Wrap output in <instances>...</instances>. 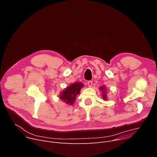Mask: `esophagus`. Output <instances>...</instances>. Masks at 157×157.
I'll return each instance as SVG.
<instances>
[{
	"label": "esophagus",
	"instance_id": "34e87169",
	"mask_svg": "<svg viewBox=\"0 0 157 157\" xmlns=\"http://www.w3.org/2000/svg\"><path fill=\"white\" fill-rule=\"evenodd\" d=\"M87 85L89 87H91L93 86V81H87Z\"/></svg>",
	"mask_w": 157,
	"mask_h": 157
}]
</instances>
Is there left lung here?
<instances>
[{"label": "left lung", "instance_id": "obj_1", "mask_svg": "<svg viewBox=\"0 0 157 157\" xmlns=\"http://www.w3.org/2000/svg\"><path fill=\"white\" fill-rule=\"evenodd\" d=\"M101 90L103 92V94H102V98H104V99H106V94H105V93L104 91V89H105V87H101Z\"/></svg>", "mask_w": 157, "mask_h": 157}]
</instances>
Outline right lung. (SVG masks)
<instances>
[{
    "instance_id": "add662e5",
    "label": "right lung",
    "mask_w": 157,
    "mask_h": 157,
    "mask_svg": "<svg viewBox=\"0 0 157 157\" xmlns=\"http://www.w3.org/2000/svg\"><path fill=\"white\" fill-rule=\"evenodd\" d=\"M82 86V83L79 82L71 84L62 92L60 96V99L64 101L66 104L70 105L73 104L76 99V95L79 94Z\"/></svg>"
}]
</instances>
